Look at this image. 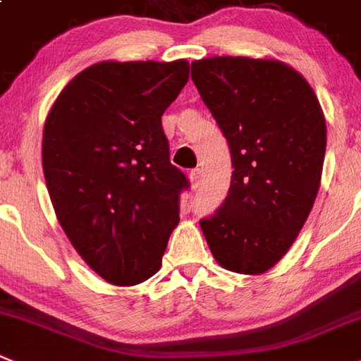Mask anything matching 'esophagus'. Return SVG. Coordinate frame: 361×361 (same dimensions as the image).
Returning <instances> with one entry per match:
<instances>
[{
    "label": "esophagus",
    "instance_id": "34e87169",
    "mask_svg": "<svg viewBox=\"0 0 361 361\" xmlns=\"http://www.w3.org/2000/svg\"><path fill=\"white\" fill-rule=\"evenodd\" d=\"M190 180H191V186H193V190L200 188V183H202V170H200V168H195V170L190 171Z\"/></svg>",
    "mask_w": 361,
    "mask_h": 361
}]
</instances>
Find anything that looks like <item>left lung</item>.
<instances>
[{"label":"left lung","instance_id":"obj_1","mask_svg":"<svg viewBox=\"0 0 361 361\" xmlns=\"http://www.w3.org/2000/svg\"><path fill=\"white\" fill-rule=\"evenodd\" d=\"M191 80L232 156L228 195L200 219L219 266L271 269L312 211L326 152V122L300 72L276 60L216 56L191 63Z\"/></svg>","mask_w":361,"mask_h":361}]
</instances>
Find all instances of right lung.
<instances>
[{
    "mask_svg": "<svg viewBox=\"0 0 361 361\" xmlns=\"http://www.w3.org/2000/svg\"><path fill=\"white\" fill-rule=\"evenodd\" d=\"M190 78L186 60L101 61L54 101L42 140L47 191L85 262L113 286L156 274L190 188L170 163L164 109Z\"/></svg>",
    "mask_w": 361,
    "mask_h": 361,
    "instance_id": "right-lung-1",
    "label": "right lung"
}]
</instances>
